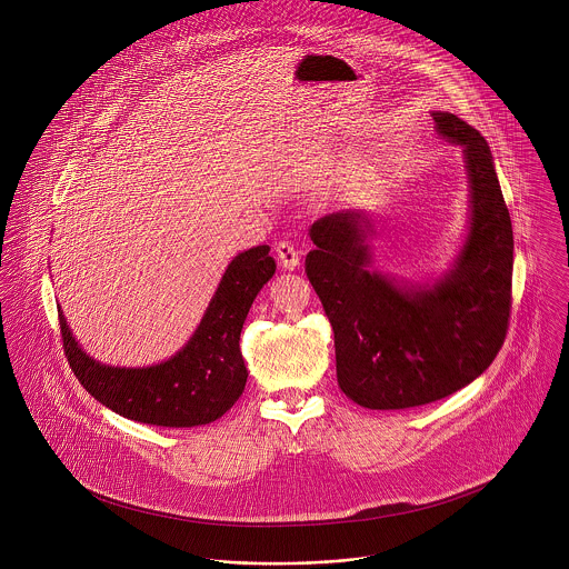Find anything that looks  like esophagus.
Returning a JSON list of instances; mask_svg holds the SVG:
<instances>
[{"instance_id":"obj_1","label":"esophagus","mask_w":569,"mask_h":569,"mask_svg":"<svg viewBox=\"0 0 569 569\" xmlns=\"http://www.w3.org/2000/svg\"><path fill=\"white\" fill-rule=\"evenodd\" d=\"M276 256H278V262H280L282 269L293 271V269L300 267V251H298L293 244L289 243V241L278 243V247H276Z\"/></svg>"}]
</instances>
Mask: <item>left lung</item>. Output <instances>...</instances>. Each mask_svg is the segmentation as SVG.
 I'll return each mask as SVG.
<instances>
[{
	"label": "left lung",
	"instance_id": "obj_1",
	"mask_svg": "<svg viewBox=\"0 0 569 569\" xmlns=\"http://www.w3.org/2000/svg\"><path fill=\"white\" fill-rule=\"evenodd\" d=\"M436 129L465 147L471 232L453 271L429 289L370 273L366 221L337 212L311 226L305 271L335 332L337 383L357 406L406 409L440 401L497 357L512 309V226L487 140L453 113Z\"/></svg>",
	"mask_w": 569,
	"mask_h": 569
}]
</instances>
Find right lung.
Masks as SVG:
<instances>
[{
    "label": "right lung",
    "mask_w": 569,
    "mask_h": 569,
    "mask_svg": "<svg viewBox=\"0 0 569 569\" xmlns=\"http://www.w3.org/2000/svg\"><path fill=\"white\" fill-rule=\"evenodd\" d=\"M276 273L267 244L239 253L199 328L168 361L151 368L96 363L59 316L63 352L82 388L116 413L158 427H194L221 418L243 395L247 381L241 330L262 284Z\"/></svg>",
    "instance_id": "obj_1"
}]
</instances>
